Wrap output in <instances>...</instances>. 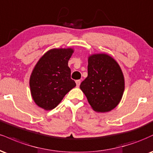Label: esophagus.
<instances>
[{
	"mask_svg": "<svg viewBox=\"0 0 153 153\" xmlns=\"http://www.w3.org/2000/svg\"><path fill=\"white\" fill-rule=\"evenodd\" d=\"M75 82H76V85H77V87H79L80 85V82H81V80H77L76 81H75Z\"/></svg>",
	"mask_w": 153,
	"mask_h": 153,
	"instance_id": "1",
	"label": "esophagus"
}]
</instances>
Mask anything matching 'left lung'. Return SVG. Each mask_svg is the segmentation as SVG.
<instances>
[{
	"instance_id": "1",
	"label": "left lung",
	"mask_w": 153,
	"mask_h": 153,
	"mask_svg": "<svg viewBox=\"0 0 153 153\" xmlns=\"http://www.w3.org/2000/svg\"><path fill=\"white\" fill-rule=\"evenodd\" d=\"M80 89L95 111L106 113L116 107L125 89L123 72L118 63L107 54H94L88 58V77Z\"/></svg>"
}]
</instances>
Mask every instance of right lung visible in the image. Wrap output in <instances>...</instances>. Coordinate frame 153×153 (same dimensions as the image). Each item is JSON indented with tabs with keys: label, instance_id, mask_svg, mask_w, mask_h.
Segmentation results:
<instances>
[{
	"label": "right lung",
	"instance_id": "1",
	"mask_svg": "<svg viewBox=\"0 0 153 153\" xmlns=\"http://www.w3.org/2000/svg\"><path fill=\"white\" fill-rule=\"evenodd\" d=\"M71 48L51 49L37 62L30 78L31 95L35 102L45 110L55 108L64 96L76 86L71 78L68 60Z\"/></svg>",
	"mask_w": 153,
	"mask_h": 153
}]
</instances>
